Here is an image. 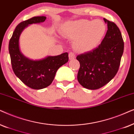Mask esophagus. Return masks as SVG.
Masks as SVG:
<instances>
[{
  "instance_id": "esophagus-1",
  "label": "esophagus",
  "mask_w": 134,
  "mask_h": 134,
  "mask_svg": "<svg viewBox=\"0 0 134 134\" xmlns=\"http://www.w3.org/2000/svg\"><path fill=\"white\" fill-rule=\"evenodd\" d=\"M69 59L70 60L74 59L75 58V54L74 53L70 52L69 54Z\"/></svg>"
}]
</instances>
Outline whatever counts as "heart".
I'll return each instance as SVG.
<instances>
[{"instance_id":"heart-1","label":"heart","mask_w":134,"mask_h":134,"mask_svg":"<svg viewBox=\"0 0 134 134\" xmlns=\"http://www.w3.org/2000/svg\"><path fill=\"white\" fill-rule=\"evenodd\" d=\"M106 32V26L102 21H93L82 19L68 23L64 28V34L76 40L75 47L81 52H87L95 48Z\"/></svg>"}]
</instances>
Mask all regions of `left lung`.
<instances>
[{
	"label": "left lung",
	"instance_id": "obj_1",
	"mask_svg": "<svg viewBox=\"0 0 134 134\" xmlns=\"http://www.w3.org/2000/svg\"><path fill=\"white\" fill-rule=\"evenodd\" d=\"M103 19L108 30L100 44L76 56L80 64L78 81L89 90L100 88L115 77L124 51V41L118 27L112 21Z\"/></svg>",
	"mask_w": 134,
	"mask_h": 134
}]
</instances>
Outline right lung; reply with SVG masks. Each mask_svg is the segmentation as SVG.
<instances>
[{"label":"right lung","mask_w":134,"mask_h":134,"mask_svg":"<svg viewBox=\"0 0 134 134\" xmlns=\"http://www.w3.org/2000/svg\"><path fill=\"white\" fill-rule=\"evenodd\" d=\"M46 19L45 16H35L19 23L8 44L14 73L23 83L34 90H41L50 85L58 69L69 60L67 53L48 56L42 60H32L23 56L19 50V38L23 29L29 24L44 22Z\"/></svg>","instance_id":"1"}]
</instances>
